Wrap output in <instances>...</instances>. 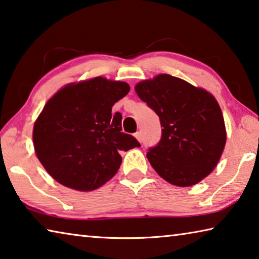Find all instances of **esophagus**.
Wrapping results in <instances>:
<instances>
[{
  "label": "esophagus",
  "mask_w": 259,
  "mask_h": 259,
  "mask_svg": "<svg viewBox=\"0 0 259 259\" xmlns=\"http://www.w3.org/2000/svg\"><path fill=\"white\" fill-rule=\"evenodd\" d=\"M135 137L137 138L138 142H141L142 141V133H141V131H138V133L135 134Z\"/></svg>",
  "instance_id": "34e87169"
}]
</instances>
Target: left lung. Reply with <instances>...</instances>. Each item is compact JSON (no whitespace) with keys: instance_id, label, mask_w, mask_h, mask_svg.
Listing matches in <instances>:
<instances>
[{"instance_id":"8db88e82","label":"left lung","mask_w":259,"mask_h":259,"mask_svg":"<svg viewBox=\"0 0 259 259\" xmlns=\"http://www.w3.org/2000/svg\"><path fill=\"white\" fill-rule=\"evenodd\" d=\"M139 99L160 118L162 136L146 157L168 183L191 187L210 175L226 145V126L210 92L181 78L160 73L135 86Z\"/></svg>"}]
</instances>
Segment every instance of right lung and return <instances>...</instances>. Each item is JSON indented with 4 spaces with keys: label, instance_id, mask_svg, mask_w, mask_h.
<instances>
[{
    "label": "right lung",
    "instance_id": "right-lung-1",
    "mask_svg": "<svg viewBox=\"0 0 259 259\" xmlns=\"http://www.w3.org/2000/svg\"><path fill=\"white\" fill-rule=\"evenodd\" d=\"M129 91L125 81L99 76L64 85L46 102L32 137L36 157L56 182L96 190L117 173L122 151L141 146L121 133L122 115L112 114Z\"/></svg>",
    "mask_w": 259,
    "mask_h": 259
}]
</instances>
